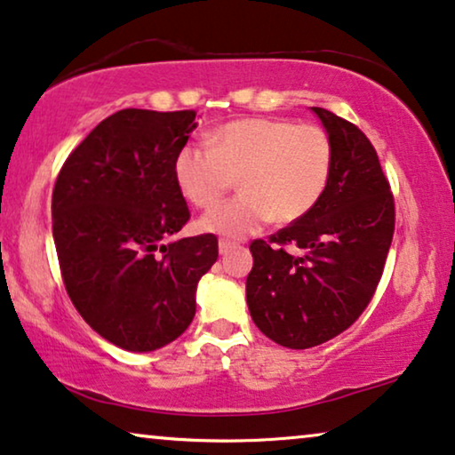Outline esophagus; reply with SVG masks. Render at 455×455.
Here are the masks:
<instances>
[{
	"label": "esophagus",
	"mask_w": 455,
	"mask_h": 455,
	"mask_svg": "<svg viewBox=\"0 0 455 455\" xmlns=\"http://www.w3.org/2000/svg\"><path fill=\"white\" fill-rule=\"evenodd\" d=\"M234 248H235V242L220 240V254H228L229 251H234Z\"/></svg>",
	"instance_id": "34e87169"
}]
</instances>
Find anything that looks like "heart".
Listing matches in <instances>:
<instances>
[{
  "instance_id": "1",
  "label": "heart",
  "mask_w": 455,
  "mask_h": 455,
  "mask_svg": "<svg viewBox=\"0 0 455 455\" xmlns=\"http://www.w3.org/2000/svg\"><path fill=\"white\" fill-rule=\"evenodd\" d=\"M333 167V142L319 124L244 117L217 128L207 142L186 145L173 161L182 195L213 209L238 178L240 196L201 220L204 232L242 238L267 221L288 226L319 203Z\"/></svg>"
}]
</instances>
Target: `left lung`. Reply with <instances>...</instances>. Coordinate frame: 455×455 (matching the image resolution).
Listing matches in <instances>:
<instances>
[{
	"instance_id": "8db88e82",
	"label": "left lung",
	"mask_w": 455,
	"mask_h": 455,
	"mask_svg": "<svg viewBox=\"0 0 455 455\" xmlns=\"http://www.w3.org/2000/svg\"><path fill=\"white\" fill-rule=\"evenodd\" d=\"M333 142L331 178L302 220L251 244L246 302L260 331L291 350L325 344L375 296L395 203L375 147L352 122L313 108Z\"/></svg>"
}]
</instances>
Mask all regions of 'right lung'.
I'll list each match as a JSON object with an SVG mask.
<instances>
[{"label":"right lung","mask_w":455,"mask_h":455,"mask_svg":"<svg viewBox=\"0 0 455 455\" xmlns=\"http://www.w3.org/2000/svg\"><path fill=\"white\" fill-rule=\"evenodd\" d=\"M196 111L122 109L68 155L53 186V240L80 316L111 344L153 352L195 319L217 235L167 242L190 220L173 161Z\"/></svg>","instance_id":"1"}]
</instances>
